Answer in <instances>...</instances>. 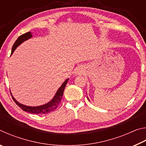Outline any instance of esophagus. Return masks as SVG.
<instances>
[{
	"instance_id": "obj_1",
	"label": "esophagus",
	"mask_w": 146,
	"mask_h": 146,
	"mask_svg": "<svg viewBox=\"0 0 146 146\" xmlns=\"http://www.w3.org/2000/svg\"><path fill=\"white\" fill-rule=\"evenodd\" d=\"M82 69L81 68H77L76 69V71H75V75H80L81 73H82Z\"/></svg>"
}]
</instances>
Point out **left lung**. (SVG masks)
Returning a JSON list of instances; mask_svg holds the SVG:
<instances>
[{"instance_id":"obj_1","label":"left lung","mask_w":146,"mask_h":146,"mask_svg":"<svg viewBox=\"0 0 146 146\" xmlns=\"http://www.w3.org/2000/svg\"><path fill=\"white\" fill-rule=\"evenodd\" d=\"M88 100H89V98H88Z\"/></svg>"}]
</instances>
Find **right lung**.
Returning <instances> with one entry per match:
<instances>
[{"mask_svg":"<svg viewBox=\"0 0 146 146\" xmlns=\"http://www.w3.org/2000/svg\"><path fill=\"white\" fill-rule=\"evenodd\" d=\"M31 36H32V35L30 32H27V33L20 36L17 39L15 42L14 43L13 47H12L11 55L13 54L14 51L15 50V49L20 45V44H21L23 42L28 40V39L31 38ZM68 80L69 78H68L67 80H65V82H64V83L62 84V86L59 88L58 91H56L55 97L53 98V99L51 100L50 102H49L48 103H47L46 104H44L42 106H36V107L27 106L22 104L19 103V102H17V101L15 100V98L13 97V95H12V94L11 93V97L14 100V102L17 104V105L20 108H21L23 111H24L28 112L29 113H33V114H36V115L47 114V113H50L51 111H53L55 110V109L57 108L58 105L60 104V103L61 102L64 90V89H65L66 84H67Z\"/></svg>","mask_w":146,"mask_h":146,"instance_id":"add662e5","label":"right lung"}]
</instances>
